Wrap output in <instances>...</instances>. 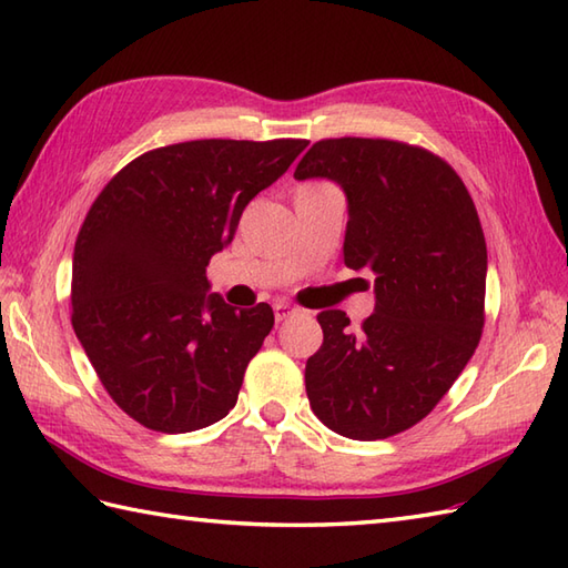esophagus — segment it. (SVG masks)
<instances>
[{"instance_id": "34e87169", "label": "esophagus", "mask_w": 568, "mask_h": 568, "mask_svg": "<svg viewBox=\"0 0 568 568\" xmlns=\"http://www.w3.org/2000/svg\"><path fill=\"white\" fill-rule=\"evenodd\" d=\"M273 312H275V322H285V320H291V317L297 315V310L293 305H287V303H275Z\"/></svg>"}]
</instances>
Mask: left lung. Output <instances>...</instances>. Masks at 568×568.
<instances>
[{
	"label": "left lung",
	"instance_id": "8db88e82",
	"mask_svg": "<svg viewBox=\"0 0 568 568\" xmlns=\"http://www.w3.org/2000/svg\"><path fill=\"white\" fill-rule=\"evenodd\" d=\"M297 180L346 192L344 263L373 275L376 312L348 329L320 312L324 342L305 388L332 432L373 442L425 419L474 356L486 322L488 253L464 180L439 155L390 139H322Z\"/></svg>",
	"mask_w": 568,
	"mask_h": 568
}]
</instances>
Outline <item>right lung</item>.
<instances>
[{
  "mask_svg": "<svg viewBox=\"0 0 568 568\" xmlns=\"http://www.w3.org/2000/svg\"><path fill=\"white\" fill-rule=\"evenodd\" d=\"M305 139H200L146 151L92 202L72 253V329L104 390L139 425L183 434L236 405L271 305H226L207 265L246 204Z\"/></svg>",
  "mask_w": 568,
  "mask_h": 568,
  "instance_id": "right-lung-1",
  "label": "right lung"
}]
</instances>
